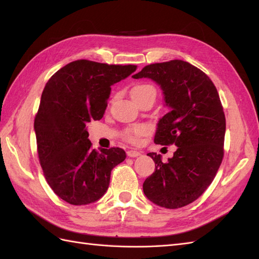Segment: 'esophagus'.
Masks as SVG:
<instances>
[{
    "label": "esophagus",
    "instance_id": "obj_1",
    "mask_svg": "<svg viewBox=\"0 0 259 259\" xmlns=\"http://www.w3.org/2000/svg\"><path fill=\"white\" fill-rule=\"evenodd\" d=\"M140 155H141V152H140V151H137V150H134V149H131V150H128V151H126V156H128V157H131V158L138 157V156H140Z\"/></svg>",
    "mask_w": 259,
    "mask_h": 259
}]
</instances>
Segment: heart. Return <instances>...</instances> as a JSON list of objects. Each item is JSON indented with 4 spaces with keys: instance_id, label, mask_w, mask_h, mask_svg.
<instances>
[{
    "instance_id": "heart-1",
    "label": "heart",
    "mask_w": 259,
    "mask_h": 259,
    "mask_svg": "<svg viewBox=\"0 0 259 259\" xmlns=\"http://www.w3.org/2000/svg\"><path fill=\"white\" fill-rule=\"evenodd\" d=\"M157 91L156 88L149 83H139L133 88L131 90V96L135 101H138L139 99L146 96H153L156 98ZM148 134V128L142 124H134L129 125L123 130L122 137L123 139L131 144H139L141 138Z\"/></svg>"
}]
</instances>
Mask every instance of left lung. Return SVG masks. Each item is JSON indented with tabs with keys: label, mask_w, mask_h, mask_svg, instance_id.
<instances>
[{
	"label": "left lung",
	"mask_w": 259,
	"mask_h": 259,
	"mask_svg": "<svg viewBox=\"0 0 259 259\" xmlns=\"http://www.w3.org/2000/svg\"><path fill=\"white\" fill-rule=\"evenodd\" d=\"M133 78H149L161 87L170 111L159 120L155 142L177 146L167 162L148 153L156 168L142 186L145 195L168 209L189 205L212 183L224 158L226 119L216 87L183 60L146 65Z\"/></svg>",
	"instance_id": "8db88e82"
}]
</instances>
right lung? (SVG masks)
Returning <instances> with one entry per match:
<instances>
[{
	"label": "right lung",
	"mask_w": 259,
	"mask_h": 259,
	"mask_svg": "<svg viewBox=\"0 0 259 259\" xmlns=\"http://www.w3.org/2000/svg\"><path fill=\"white\" fill-rule=\"evenodd\" d=\"M136 70L134 64L76 60L57 71L43 89L34 119L38 161L54 194L71 205L100 199L111 170L125 159L118 147L92 149L85 124L103 117L111 85Z\"/></svg>",
	"instance_id": "1"
}]
</instances>
